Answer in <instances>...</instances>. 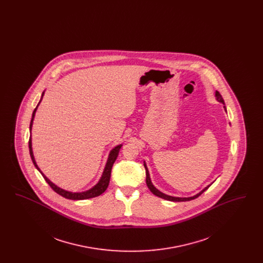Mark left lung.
Segmentation results:
<instances>
[{"label": "left lung", "instance_id": "8db88e82", "mask_svg": "<svg viewBox=\"0 0 263 263\" xmlns=\"http://www.w3.org/2000/svg\"><path fill=\"white\" fill-rule=\"evenodd\" d=\"M215 97H216V100H218L219 102H221V103H223V104H224V108H225V111L227 112V108H226L225 106V101H224L223 98H222V96L220 95V92H219L218 90H216V92H215ZM144 166H145V168H146V183H147V186H148V188L150 189L151 192H152L153 194H155L156 196H158V197H160V198H163L164 200L174 201V202H182V201L193 200V199L197 198L198 196H200L201 194H202L205 190H207L208 188L210 187V185L213 183L212 182L210 185H207L206 187L203 188V189L201 190L200 192H198L197 194H195V195H193V196H190V197H175V196H171V195L164 194V193H163L162 191H160L158 188L155 187V185L153 184V182H152V180H151L149 170H148V166H147V164H146L145 162H144Z\"/></svg>", "mask_w": 263, "mask_h": 263}]
</instances>
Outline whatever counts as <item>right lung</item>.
Listing matches in <instances>:
<instances>
[{"label":"right lung","mask_w":263,"mask_h":263,"mask_svg":"<svg viewBox=\"0 0 263 263\" xmlns=\"http://www.w3.org/2000/svg\"><path fill=\"white\" fill-rule=\"evenodd\" d=\"M44 92H45V90L42 92L40 101L38 102L36 108L34 109V111L32 113V117H31V121H30V126H29L30 132H31V129H32V124H33V120H34V116H35V113H36V110H37L38 105L40 104L41 100L43 99ZM28 147H29V154H30V157H31V160H32V163L34 164V166L37 168L38 172L42 175V176L44 177V179L46 180V182L50 185L51 188H52L56 193H58L59 195H61V196L67 198V199H71V200H85V199H89V198H93V197L100 196V194H102V193L106 190V188H107L108 184H109L113 163L116 161V159H117V157H118V153H119V151H120L121 147H122V144L115 146L112 150L110 151V153H109V155H108L107 162H106V164H105V166H104L103 173H102V175H101V177H100L99 182H98L96 185H93L92 187L89 188L88 190L82 191V192H72V191H68V190H65V189H63V188L57 186L55 183H53V182L51 181L49 178H47L46 175H44V174L41 172V170L38 167L36 161H35V159H34L33 151H32L31 135H30V138H29Z\"/></svg>","instance_id":"obj_1"}]
</instances>
